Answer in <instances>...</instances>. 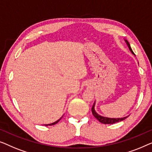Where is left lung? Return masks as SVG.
<instances>
[{
  "instance_id": "8db88e82",
  "label": "left lung",
  "mask_w": 152,
  "mask_h": 152,
  "mask_svg": "<svg viewBox=\"0 0 152 152\" xmlns=\"http://www.w3.org/2000/svg\"><path fill=\"white\" fill-rule=\"evenodd\" d=\"M125 41H126V42H127V45L128 48H129V50L131 51V52L132 53V54H134V53L133 52V51H132V50L131 47H130V45H129V42H128L127 40H125ZM94 105H95V102H94V104H93L92 107H91V112H92L95 118H96L98 121L100 122L101 123H103V124H114V123H118V122L123 121V120H125V118H127L128 117V116H126V117H124V118H107V117L101 116H100V115H98L97 113L95 112Z\"/></svg>"
}]
</instances>
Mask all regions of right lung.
Segmentation results:
<instances>
[{
	"label": "right lung",
	"instance_id": "add662e5",
	"mask_svg": "<svg viewBox=\"0 0 152 152\" xmlns=\"http://www.w3.org/2000/svg\"><path fill=\"white\" fill-rule=\"evenodd\" d=\"M61 118H60L59 120H58V121H56V122H54V123H51V124H48V125H45V126H48V125H55V124H56L57 123H58V122L59 121H60V120H61Z\"/></svg>",
	"mask_w": 152,
	"mask_h": 152
}]
</instances>
